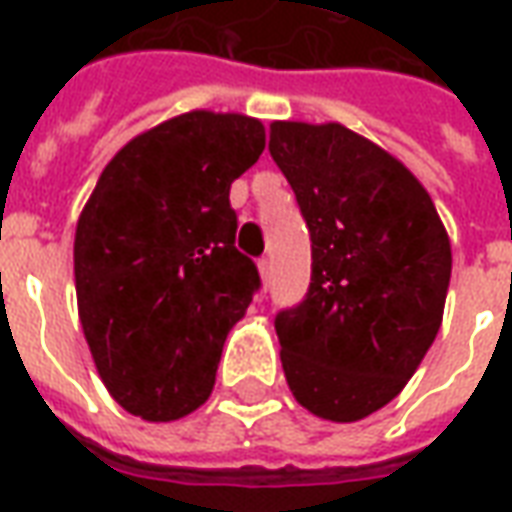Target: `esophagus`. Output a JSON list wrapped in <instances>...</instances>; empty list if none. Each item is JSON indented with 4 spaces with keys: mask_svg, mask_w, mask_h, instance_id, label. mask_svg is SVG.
Here are the masks:
<instances>
[{
    "mask_svg": "<svg viewBox=\"0 0 512 512\" xmlns=\"http://www.w3.org/2000/svg\"><path fill=\"white\" fill-rule=\"evenodd\" d=\"M257 268H260V277L266 279H271V260H268V257H260V263H257Z\"/></svg>",
    "mask_w": 512,
    "mask_h": 512,
    "instance_id": "1",
    "label": "esophagus"
}]
</instances>
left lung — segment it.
I'll return each instance as SVG.
<instances>
[{
    "label": "left lung",
    "mask_w": 512,
    "mask_h": 512,
    "mask_svg": "<svg viewBox=\"0 0 512 512\" xmlns=\"http://www.w3.org/2000/svg\"><path fill=\"white\" fill-rule=\"evenodd\" d=\"M268 150L312 241L307 296L274 318L282 370L315 417L365 419L439 334L450 238L422 183L351 128L271 123Z\"/></svg>",
    "instance_id": "8db88e82"
}]
</instances>
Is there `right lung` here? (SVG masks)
I'll return each mask as SVG.
<instances>
[{
	"label": "right lung",
	"mask_w": 512,
	"mask_h": 512,
	"mask_svg": "<svg viewBox=\"0 0 512 512\" xmlns=\"http://www.w3.org/2000/svg\"><path fill=\"white\" fill-rule=\"evenodd\" d=\"M263 147L255 117H172L131 139L84 205L79 318L98 376L134 417L180 419L211 395L227 332L260 290L235 249L230 186Z\"/></svg>",
	"instance_id": "add662e5"
}]
</instances>
